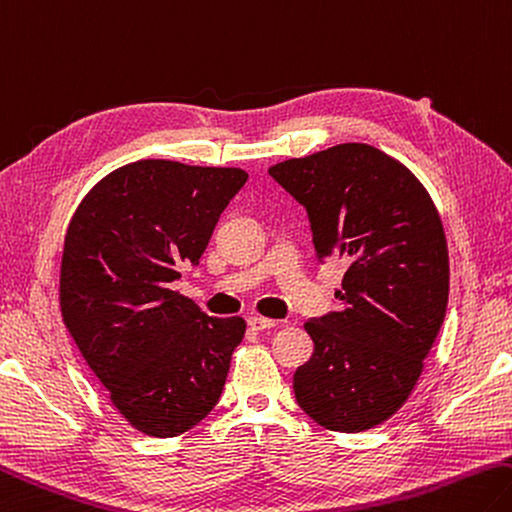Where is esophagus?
<instances>
[{
    "label": "esophagus",
    "instance_id": "obj_1",
    "mask_svg": "<svg viewBox=\"0 0 512 512\" xmlns=\"http://www.w3.org/2000/svg\"><path fill=\"white\" fill-rule=\"evenodd\" d=\"M248 327L253 329V331H266V329L277 327V322L271 320V318H262V315H250Z\"/></svg>",
    "mask_w": 512,
    "mask_h": 512
}]
</instances>
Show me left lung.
<instances>
[{
	"label": "left lung",
	"instance_id": "obj_1",
	"mask_svg": "<svg viewBox=\"0 0 512 512\" xmlns=\"http://www.w3.org/2000/svg\"><path fill=\"white\" fill-rule=\"evenodd\" d=\"M309 212L320 262L347 264L340 311L304 324L315 345L295 371L302 410L333 432L387 421L414 392L445 318L448 241L423 183L365 143L268 167Z\"/></svg>",
	"mask_w": 512,
	"mask_h": 512
}]
</instances>
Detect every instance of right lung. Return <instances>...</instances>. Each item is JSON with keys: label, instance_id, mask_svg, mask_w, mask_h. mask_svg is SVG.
<instances>
[{"label": "right lung", "instance_id": "1", "mask_svg": "<svg viewBox=\"0 0 512 512\" xmlns=\"http://www.w3.org/2000/svg\"><path fill=\"white\" fill-rule=\"evenodd\" d=\"M246 179L239 167L134 161L102 176L69 221L62 322L111 405L147 436L203 421L244 340V318H210L170 282L199 262Z\"/></svg>", "mask_w": 512, "mask_h": 512}]
</instances>
